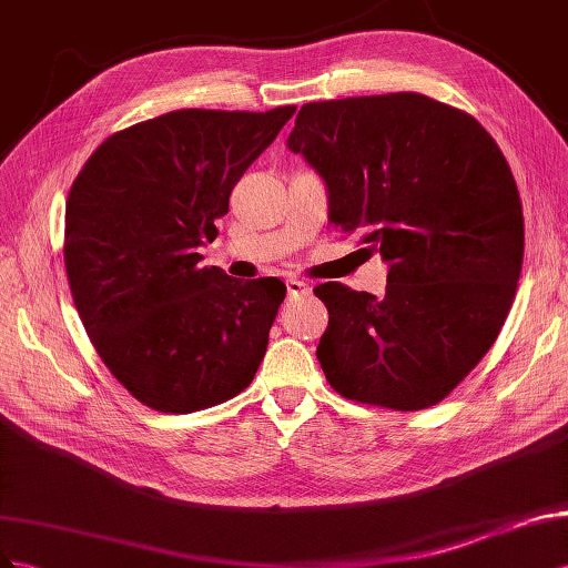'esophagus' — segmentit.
Returning a JSON list of instances; mask_svg holds the SVG:
<instances>
[{"label":"esophagus","mask_w":568,"mask_h":568,"mask_svg":"<svg viewBox=\"0 0 568 568\" xmlns=\"http://www.w3.org/2000/svg\"><path fill=\"white\" fill-rule=\"evenodd\" d=\"M285 287H287V295H290V297H306V295H312L310 283H304V281H300V278H287V281H285Z\"/></svg>","instance_id":"1"}]
</instances>
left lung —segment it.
Wrapping results in <instances>:
<instances>
[{
  "label": "left lung",
  "instance_id": "left-lung-1",
  "mask_svg": "<svg viewBox=\"0 0 568 568\" xmlns=\"http://www.w3.org/2000/svg\"><path fill=\"white\" fill-rule=\"evenodd\" d=\"M326 183L328 219L364 229L385 295L323 283L316 356L335 393L397 412L445 399L493 347L524 264V209L466 111L393 92L304 104L287 138Z\"/></svg>",
  "mask_w": 568,
  "mask_h": 568
}]
</instances>
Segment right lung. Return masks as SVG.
Instances as JSON below:
<instances>
[{
  "label": "right lung",
  "instance_id": "obj_1",
  "mask_svg": "<svg viewBox=\"0 0 568 568\" xmlns=\"http://www.w3.org/2000/svg\"><path fill=\"white\" fill-rule=\"evenodd\" d=\"M295 106L181 109L113 133L67 200L71 295L97 354L156 412L235 397L262 364L285 300L278 278L235 281L200 266L235 183Z\"/></svg>",
  "mask_w": 568,
  "mask_h": 568
}]
</instances>
